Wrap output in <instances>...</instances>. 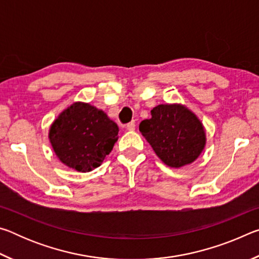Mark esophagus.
Returning a JSON list of instances; mask_svg holds the SVG:
<instances>
[{"mask_svg": "<svg viewBox=\"0 0 259 259\" xmlns=\"http://www.w3.org/2000/svg\"><path fill=\"white\" fill-rule=\"evenodd\" d=\"M135 128H136V122H135V121H131V122H129L128 125H126V129H128L129 131H133V130H135Z\"/></svg>", "mask_w": 259, "mask_h": 259, "instance_id": "obj_1", "label": "esophagus"}]
</instances>
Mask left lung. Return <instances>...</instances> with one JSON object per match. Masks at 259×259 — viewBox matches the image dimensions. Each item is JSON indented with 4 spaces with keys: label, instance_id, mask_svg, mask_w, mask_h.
I'll return each instance as SVG.
<instances>
[{
    "label": "left lung",
    "instance_id": "left-lung-1",
    "mask_svg": "<svg viewBox=\"0 0 259 259\" xmlns=\"http://www.w3.org/2000/svg\"><path fill=\"white\" fill-rule=\"evenodd\" d=\"M152 117L140 122L139 131L161 161L171 168L194 162L204 150L205 130L198 116L181 104H161Z\"/></svg>",
    "mask_w": 259,
    "mask_h": 259
}]
</instances>
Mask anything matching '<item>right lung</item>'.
<instances>
[{"mask_svg": "<svg viewBox=\"0 0 259 259\" xmlns=\"http://www.w3.org/2000/svg\"><path fill=\"white\" fill-rule=\"evenodd\" d=\"M119 126L102 109L74 103L59 114L49 130L56 155L68 168L89 172L103 163L117 140Z\"/></svg>", "mask_w": 259, "mask_h": 259, "instance_id": "right-lung-1", "label": "right lung"}]
</instances>
